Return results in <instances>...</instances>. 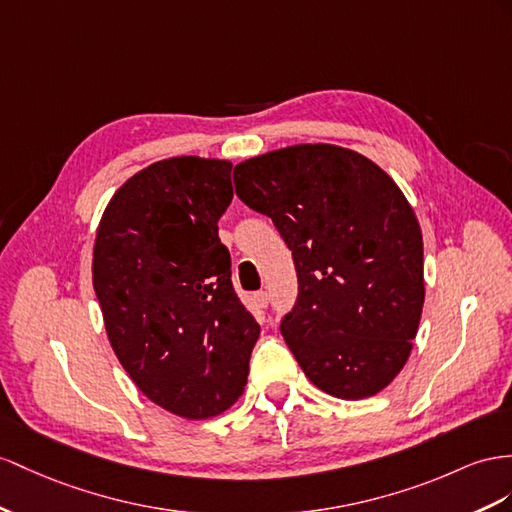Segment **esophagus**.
Returning a JSON list of instances; mask_svg holds the SVG:
<instances>
[{"label":"esophagus","mask_w":512,"mask_h":512,"mask_svg":"<svg viewBox=\"0 0 512 512\" xmlns=\"http://www.w3.org/2000/svg\"><path fill=\"white\" fill-rule=\"evenodd\" d=\"M253 298H255V305L259 309H266L268 307V294L266 292H257Z\"/></svg>","instance_id":"1"}]
</instances>
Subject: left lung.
I'll return each mask as SVG.
<instances>
[{
  "mask_svg": "<svg viewBox=\"0 0 512 512\" xmlns=\"http://www.w3.org/2000/svg\"><path fill=\"white\" fill-rule=\"evenodd\" d=\"M233 183L294 255L281 333L305 376L342 400L376 396L409 361L426 296L422 229L398 183L326 142L244 160Z\"/></svg>",
  "mask_w": 512,
  "mask_h": 512,
  "instance_id": "8db88e82",
  "label": "left lung"
}]
</instances>
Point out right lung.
Here are the masks:
<instances>
[{
  "instance_id": "1",
  "label": "right lung",
  "mask_w": 512,
  "mask_h": 512,
  "mask_svg": "<svg viewBox=\"0 0 512 512\" xmlns=\"http://www.w3.org/2000/svg\"><path fill=\"white\" fill-rule=\"evenodd\" d=\"M229 160L179 155L112 194L93 248V285L116 359L164 411L225 413L244 393L259 324L233 292L218 220Z\"/></svg>"
}]
</instances>
